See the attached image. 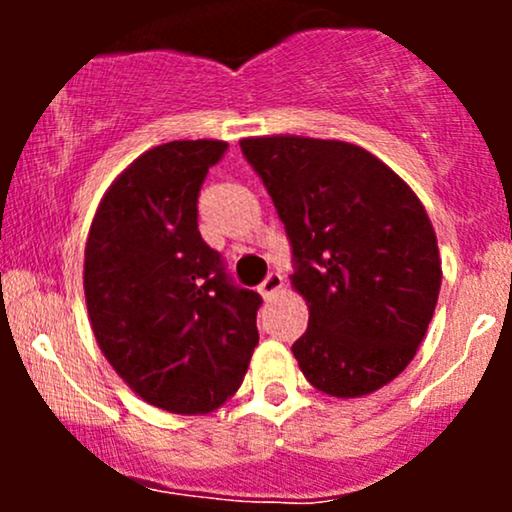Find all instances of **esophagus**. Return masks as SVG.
Masks as SVG:
<instances>
[{
  "label": "esophagus",
  "instance_id": "esophagus-1",
  "mask_svg": "<svg viewBox=\"0 0 512 512\" xmlns=\"http://www.w3.org/2000/svg\"><path fill=\"white\" fill-rule=\"evenodd\" d=\"M281 286H284V276H281L279 272H269L267 279H264L262 284H260L262 298H272L274 293L281 289Z\"/></svg>",
  "mask_w": 512,
  "mask_h": 512
}]
</instances>
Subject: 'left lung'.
I'll return each instance as SVG.
<instances>
[{
	"mask_svg": "<svg viewBox=\"0 0 512 512\" xmlns=\"http://www.w3.org/2000/svg\"><path fill=\"white\" fill-rule=\"evenodd\" d=\"M291 245L310 310L291 346L310 385L361 397L395 380L438 303V243L419 197L361 146L308 137L240 142Z\"/></svg>",
	"mask_w": 512,
	"mask_h": 512,
	"instance_id": "left-lung-1",
	"label": "left lung"
}]
</instances>
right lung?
Listing matches in <instances>:
<instances>
[{"label":"right lung","mask_w":512,"mask_h":512,"mask_svg":"<svg viewBox=\"0 0 512 512\" xmlns=\"http://www.w3.org/2000/svg\"><path fill=\"white\" fill-rule=\"evenodd\" d=\"M226 149L197 139L146 151L105 192L86 240L96 342L139 397L173 414L221 407L260 342V293L240 289L197 228L199 190Z\"/></svg>","instance_id":"right-lung-1"}]
</instances>
